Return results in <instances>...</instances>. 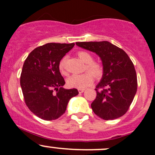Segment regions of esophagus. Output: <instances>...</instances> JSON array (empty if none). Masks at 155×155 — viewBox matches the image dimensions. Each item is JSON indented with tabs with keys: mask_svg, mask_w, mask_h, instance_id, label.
Returning a JSON list of instances; mask_svg holds the SVG:
<instances>
[{
	"mask_svg": "<svg viewBox=\"0 0 155 155\" xmlns=\"http://www.w3.org/2000/svg\"><path fill=\"white\" fill-rule=\"evenodd\" d=\"M78 91H79V93H82V92H84L85 89H84V88H79V89H78Z\"/></svg>",
	"mask_w": 155,
	"mask_h": 155,
	"instance_id": "1",
	"label": "esophagus"
}]
</instances>
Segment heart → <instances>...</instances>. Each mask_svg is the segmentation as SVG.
Returning <instances> with one entry per match:
<instances>
[{
  "instance_id": "1",
  "label": "heart",
  "mask_w": 155,
  "mask_h": 155,
  "mask_svg": "<svg viewBox=\"0 0 155 155\" xmlns=\"http://www.w3.org/2000/svg\"><path fill=\"white\" fill-rule=\"evenodd\" d=\"M77 55L79 59L85 64L84 70H87L88 72H85L80 75H73L68 78L67 83L70 87L85 88L92 84L94 81L93 75L96 78H100L102 76L104 73V67L101 64L94 61L93 56L88 51H80L77 53ZM66 61L67 58L63 57L58 63V70L62 75L68 74Z\"/></svg>"
}]
</instances>
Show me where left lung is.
Returning <instances> with one entry per match:
<instances>
[{"label": "left lung", "mask_w": 155, "mask_h": 155, "mask_svg": "<svg viewBox=\"0 0 155 155\" xmlns=\"http://www.w3.org/2000/svg\"><path fill=\"white\" fill-rule=\"evenodd\" d=\"M79 47L95 52L104 66L91 104L95 114L104 120H114L127 112L137 90V76L132 61L121 48L108 41L78 42Z\"/></svg>", "instance_id": "1"}]
</instances>
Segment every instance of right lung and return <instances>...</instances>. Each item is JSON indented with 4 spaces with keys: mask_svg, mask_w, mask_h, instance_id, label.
<instances>
[{
    "mask_svg": "<svg viewBox=\"0 0 155 155\" xmlns=\"http://www.w3.org/2000/svg\"><path fill=\"white\" fill-rule=\"evenodd\" d=\"M75 43H46L34 48L25 61L20 85L25 104L35 115L45 121L55 120L65 112L77 89H64L58 70L61 59Z\"/></svg>",
    "mask_w": 155,
    "mask_h": 155,
    "instance_id": "1",
    "label": "right lung"
}]
</instances>
